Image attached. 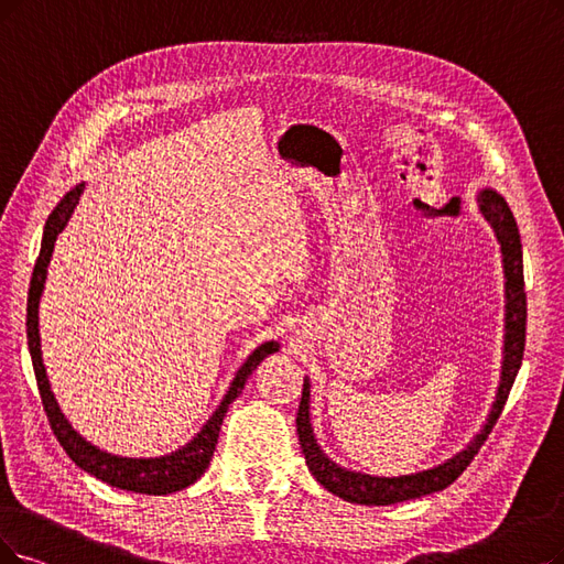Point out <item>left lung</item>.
Masks as SVG:
<instances>
[{"label":"left lung","instance_id":"1","mask_svg":"<svg viewBox=\"0 0 564 564\" xmlns=\"http://www.w3.org/2000/svg\"><path fill=\"white\" fill-rule=\"evenodd\" d=\"M477 204L484 215V219L490 224L495 238L500 242L502 252V270H505V347H502V372H500V387L495 393L492 408L488 412L486 423L481 431L471 437V442L460 448L458 454L446 458L444 463L412 471V475L400 477H375L366 475V471L347 469L330 460L324 448L319 446L317 437H314V427L310 419V377L303 379V395L299 404L296 416V431L301 440V448L305 454V463L328 492L337 495L347 502L356 505H395L404 500H416L423 495H431L437 490H444L448 484H454L463 469L475 460L477 452L486 437L490 435L495 421L500 419L505 402L509 398V391L513 387V379L521 370L523 364V349H525V319H528V303H525V282H523V245L521 234H518L513 213L509 210L507 200L500 192L490 187H484L477 194Z\"/></svg>","mask_w":564,"mask_h":564}]
</instances>
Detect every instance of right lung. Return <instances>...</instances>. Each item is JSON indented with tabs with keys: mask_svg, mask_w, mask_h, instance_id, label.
<instances>
[{
	"mask_svg": "<svg viewBox=\"0 0 564 564\" xmlns=\"http://www.w3.org/2000/svg\"><path fill=\"white\" fill-rule=\"evenodd\" d=\"M83 189H85V183L66 192L59 204L55 206V210L48 215L46 227H43L41 252H39L36 265H34L30 294H28V347H30V356H32V366H34L43 410H46L53 433H55L57 442L62 444L66 456H69L80 469H85L87 475L101 479L108 486H116V488L131 490V492H143V495L177 492V490L192 486L208 469L213 454H215L217 437H219V427H221L224 416H227V410L231 408V402L242 393L245 381L252 377V372L257 370L261 360L270 354L280 351V343H275V340L263 343L261 347H257L250 356H247V360L238 368L234 381L229 384V391L224 393L221 402L217 404V410L210 414V419L204 423V427H200V431L185 446H180L177 452H171L166 456H156V458H127V456L108 454V452H104V448L95 446L93 442H87L83 435H78L72 427L69 419L62 414L59 404L55 400V393L51 391L46 366H43L41 335H39V303L43 296V286H46L55 240L64 231L66 224H69V217L74 215V208L78 206V198H80Z\"/></svg>",
	"mask_w": 564,
	"mask_h": 564,
	"instance_id": "1",
	"label": "right lung"
}]
</instances>
